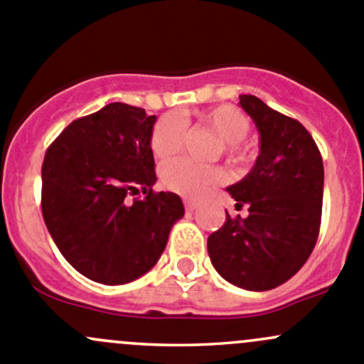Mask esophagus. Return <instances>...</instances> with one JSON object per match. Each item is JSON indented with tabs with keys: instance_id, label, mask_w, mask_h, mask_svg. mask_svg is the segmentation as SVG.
Listing matches in <instances>:
<instances>
[{
	"instance_id": "esophagus-1",
	"label": "esophagus",
	"mask_w": 364,
	"mask_h": 364,
	"mask_svg": "<svg viewBox=\"0 0 364 364\" xmlns=\"http://www.w3.org/2000/svg\"><path fill=\"white\" fill-rule=\"evenodd\" d=\"M183 205H186V210L193 212V210L198 207V201L196 200H183Z\"/></svg>"
}]
</instances>
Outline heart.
Returning a JSON list of instances; mask_svg holds the SVG:
<instances>
[{"mask_svg":"<svg viewBox=\"0 0 364 364\" xmlns=\"http://www.w3.org/2000/svg\"><path fill=\"white\" fill-rule=\"evenodd\" d=\"M187 119L177 115H163L152 127L151 151L159 161L171 159L181 152L186 140ZM198 124L208 127L223 144V154L230 163L242 164L249 159V151L242 145L249 134L250 121L245 114L233 105H220L198 115ZM164 187L187 198H198L212 187L226 181V173L219 166H198L189 161H173L164 164L161 170Z\"/></svg>","mask_w":364,"mask_h":364,"instance_id":"b5f03b06","label":"heart"}]
</instances>
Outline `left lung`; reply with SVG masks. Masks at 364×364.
I'll list each match as a JSON object with an SVG mask.
<instances>
[{"label": "left lung", "instance_id": "left-lung-1", "mask_svg": "<svg viewBox=\"0 0 364 364\" xmlns=\"http://www.w3.org/2000/svg\"><path fill=\"white\" fill-rule=\"evenodd\" d=\"M240 107L259 131V156L245 178L228 187L245 219L226 212L208 237V256L223 279L247 291H269L306 263L321 228L324 166L316 141L296 119L252 95Z\"/></svg>", "mask_w": 364, "mask_h": 364}]
</instances>
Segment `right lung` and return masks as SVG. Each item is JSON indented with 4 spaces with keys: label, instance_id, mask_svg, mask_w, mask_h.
Returning <instances> with one entry per match:
<instances>
[{
    "label": "right lung",
    "instance_id": "add662e5",
    "mask_svg": "<svg viewBox=\"0 0 364 364\" xmlns=\"http://www.w3.org/2000/svg\"><path fill=\"white\" fill-rule=\"evenodd\" d=\"M156 115L110 103L63 129L45 152L42 213L65 259L107 286L145 275L183 215L178 194L154 193ZM144 200H129L139 187Z\"/></svg>",
    "mask_w": 364,
    "mask_h": 364
}]
</instances>
